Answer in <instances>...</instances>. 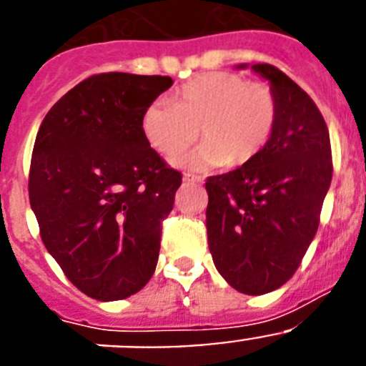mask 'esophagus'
<instances>
[{
  "label": "esophagus",
  "instance_id": "34e87169",
  "mask_svg": "<svg viewBox=\"0 0 366 366\" xmlns=\"http://www.w3.org/2000/svg\"><path fill=\"white\" fill-rule=\"evenodd\" d=\"M183 181H185V183H202L203 177L202 176H196V174L187 172L185 176H183Z\"/></svg>",
  "mask_w": 366,
  "mask_h": 366
}]
</instances>
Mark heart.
Here are the masks:
<instances>
[{
  "label": "heart",
  "mask_w": 366,
  "mask_h": 366,
  "mask_svg": "<svg viewBox=\"0 0 366 366\" xmlns=\"http://www.w3.org/2000/svg\"><path fill=\"white\" fill-rule=\"evenodd\" d=\"M279 119L273 89L247 82L232 71H207L187 80L172 104L155 100L147 106L141 128L148 144L172 157L199 137L203 143L177 163L190 168H238L257 159L267 147Z\"/></svg>",
  "instance_id": "heart-1"
}]
</instances>
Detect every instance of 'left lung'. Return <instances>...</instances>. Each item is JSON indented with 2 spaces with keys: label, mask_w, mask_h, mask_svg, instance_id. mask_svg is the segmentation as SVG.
I'll use <instances>...</instances> for the list:
<instances>
[{
  "label": "left lung",
  "mask_w": 366,
  "mask_h": 366,
  "mask_svg": "<svg viewBox=\"0 0 366 366\" xmlns=\"http://www.w3.org/2000/svg\"><path fill=\"white\" fill-rule=\"evenodd\" d=\"M253 69L269 80L279 119L257 159L207 177V236L223 279L245 295H264L300 266L321 222L334 164L328 126L312 97L279 67Z\"/></svg>",
  "instance_id": "1"
}]
</instances>
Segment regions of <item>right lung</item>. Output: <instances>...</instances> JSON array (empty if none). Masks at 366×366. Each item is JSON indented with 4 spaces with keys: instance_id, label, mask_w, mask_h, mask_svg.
Segmentation results:
<instances>
[{
    "instance_id": "1",
    "label": "right lung",
    "mask_w": 366,
    "mask_h": 366,
    "mask_svg": "<svg viewBox=\"0 0 366 366\" xmlns=\"http://www.w3.org/2000/svg\"><path fill=\"white\" fill-rule=\"evenodd\" d=\"M172 86L159 74L100 73L47 112L29 170L40 236L87 297L121 300L157 266L161 223L181 172L148 144L143 112Z\"/></svg>"
}]
</instances>
